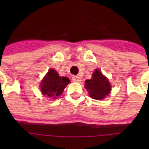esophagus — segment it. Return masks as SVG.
<instances>
[{"instance_id":"1","label":"esophagus","mask_w":149,"mask_h":149,"mask_svg":"<svg viewBox=\"0 0 149 149\" xmlns=\"http://www.w3.org/2000/svg\"><path fill=\"white\" fill-rule=\"evenodd\" d=\"M72 81H73V82H77V83H79V82L81 81V78L79 77L78 76H73V77H72Z\"/></svg>"}]
</instances>
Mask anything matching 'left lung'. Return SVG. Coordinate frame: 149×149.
<instances>
[{
    "instance_id": "left-lung-1",
    "label": "left lung",
    "mask_w": 149,
    "mask_h": 149,
    "mask_svg": "<svg viewBox=\"0 0 149 149\" xmlns=\"http://www.w3.org/2000/svg\"><path fill=\"white\" fill-rule=\"evenodd\" d=\"M84 87L93 99L103 100L110 93L111 84L109 79L99 69H96L90 80L85 81Z\"/></svg>"
}]
</instances>
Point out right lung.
Here are the masks:
<instances>
[{
  "label": "right lung",
  "mask_w": 149,
  "mask_h": 149,
  "mask_svg": "<svg viewBox=\"0 0 149 149\" xmlns=\"http://www.w3.org/2000/svg\"><path fill=\"white\" fill-rule=\"evenodd\" d=\"M68 83H70V81L68 77H60L57 72L51 68L43 78L40 87L43 95L51 99H56L61 95Z\"/></svg>",
  "instance_id": "1"
}]
</instances>
